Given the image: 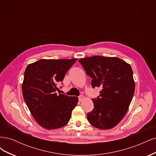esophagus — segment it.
<instances>
[{
    "label": "esophagus",
    "instance_id": "34e87169",
    "mask_svg": "<svg viewBox=\"0 0 156 156\" xmlns=\"http://www.w3.org/2000/svg\"><path fill=\"white\" fill-rule=\"evenodd\" d=\"M84 96H80L79 97V101H83V100H84Z\"/></svg>",
    "mask_w": 156,
    "mask_h": 156
}]
</instances>
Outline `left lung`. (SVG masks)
Returning a JSON list of instances; mask_svg holds the SVG:
<instances>
[{
  "instance_id": "1",
  "label": "left lung",
  "mask_w": 156,
  "mask_h": 156,
  "mask_svg": "<svg viewBox=\"0 0 156 156\" xmlns=\"http://www.w3.org/2000/svg\"><path fill=\"white\" fill-rule=\"evenodd\" d=\"M90 77L92 86L101 87L100 96L92 99L94 109L87 120L100 129L115 127L128 111L135 83L131 66L117 57L93 56L79 60Z\"/></svg>"
}]
</instances>
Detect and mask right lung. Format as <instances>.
I'll use <instances>...</instances> for the list:
<instances>
[{"mask_svg": "<svg viewBox=\"0 0 156 156\" xmlns=\"http://www.w3.org/2000/svg\"><path fill=\"white\" fill-rule=\"evenodd\" d=\"M77 58L41 59L27 66L22 83L24 100L41 127L55 129L66 125L77 105L76 96L56 93L57 84Z\"/></svg>", "mask_w": 156, "mask_h": 156, "instance_id": "1", "label": "right lung"}]
</instances>
